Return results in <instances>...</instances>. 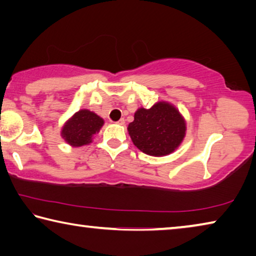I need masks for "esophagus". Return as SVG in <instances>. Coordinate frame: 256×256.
I'll use <instances>...</instances> for the list:
<instances>
[{
  "label": "esophagus",
  "mask_w": 256,
  "mask_h": 256,
  "mask_svg": "<svg viewBox=\"0 0 256 256\" xmlns=\"http://www.w3.org/2000/svg\"><path fill=\"white\" fill-rule=\"evenodd\" d=\"M118 125H124L125 124V120L124 118H120V120H118Z\"/></svg>",
  "instance_id": "obj_1"
}]
</instances>
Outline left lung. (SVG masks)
Returning <instances> with one entry per match:
<instances>
[{"instance_id": "1", "label": "left lung", "mask_w": 256, "mask_h": 256, "mask_svg": "<svg viewBox=\"0 0 256 256\" xmlns=\"http://www.w3.org/2000/svg\"><path fill=\"white\" fill-rule=\"evenodd\" d=\"M128 131L133 144L154 157L170 154L178 148L186 134V120L168 102H158L151 108H138Z\"/></svg>"}]
</instances>
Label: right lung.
Segmentation results:
<instances>
[{"mask_svg": "<svg viewBox=\"0 0 256 256\" xmlns=\"http://www.w3.org/2000/svg\"><path fill=\"white\" fill-rule=\"evenodd\" d=\"M104 123V120L96 112L80 110L64 123L60 136L73 148L90 144L94 136L100 131Z\"/></svg>", "mask_w": 256, "mask_h": 256, "instance_id": "1", "label": "right lung"}]
</instances>
